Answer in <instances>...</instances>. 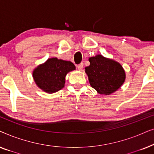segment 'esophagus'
Masks as SVG:
<instances>
[{"mask_svg": "<svg viewBox=\"0 0 154 154\" xmlns=\"http://www.w3.org/2000/svg\"><path fill=\"white\" fill-rule=\"evenodd\" d=\"M83 68V63H81V64H79V65H78V69H79V70H82Z\"/></svg>", "mask_w": 154, "mask_h": 154, "instance_id": "1", "label": "esophagus"}]
</instances>
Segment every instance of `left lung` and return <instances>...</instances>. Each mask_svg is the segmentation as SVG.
Listing matches in <instances>:
<instances>
[{
	"mask_svg": "<svg viewBox=\"0 0 154 154\" xmlns=\"http://www.w3.org/2000/svg\"><path fill=\"white\" fill-rule=\"evenodd\" d=\"M85 67L90 84L100 94H110L123 85L125 73L119 63L98 54L89 59Z\"/></svg>",
	"mask_w": 154,
	"mask_h": 154,
	"instance_id": "left-lung-1",
	"label": "left lung"
}]
</instances>
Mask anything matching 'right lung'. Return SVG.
Segmentation results:
<instances>
[{
  "mask_svg": "<svg viewBox=\"0 0 154 154\" xmlns=\"http://www.w3.org/2000/svg\"><path fill=\"white\" fill-rule=\"evenodd\" d=\"M75 69L72 62L51 58L35 69L33 77L36 85L43 91L54 93L64 87L66 73Z\"/></svg>",
  "mask_w": 154,
  "mask_h": 154,
  "instance_id": "add662e5",
  "label": "right lung"
}]
</instances>
